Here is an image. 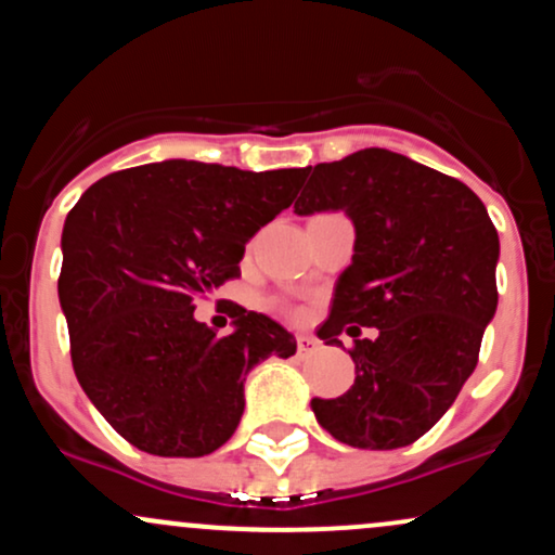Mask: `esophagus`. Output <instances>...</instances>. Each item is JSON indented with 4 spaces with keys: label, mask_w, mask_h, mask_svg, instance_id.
<instances>
[{
    "label": "esophagus",
    "mask_w": 555,
    "mask_h": 555,
    "mask_svg": "<svg viewBox=\"0 0 555 555\" xmlns=\"http://www.w3.org/2000/svg\"><path fill=\"white\" fill-rule=\"evenodd\" d=\"M315 350H319V339L310 337V334H297V352L300 356H310Z\"/></svg>",
    "instance_id": "obj_1"
}]
</instances>
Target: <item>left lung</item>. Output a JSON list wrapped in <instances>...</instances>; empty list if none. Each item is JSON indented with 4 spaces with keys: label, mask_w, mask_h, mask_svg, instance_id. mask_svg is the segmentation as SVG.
<instances>
[{
    "label": "left lung",
    "mask_w": 555,
    "mask_h": 555,
    "mask_svg": "<svg viewBox=\"0 0 555 555\" xmlns=\"http://www.w3.org/2000/svg\"><path fill=\"white\" fill-rule=\"evenodd\" d=\"M297 216L345 210L356 227L352 263L339 273L326 345L356 337V382L334 400H310L334 440L405 448L426 435L477 369L498 308V231L459 179L389 150H361L308 168ZM374 325V340H358Z\"/></svg>",
    "instance_id": "obj_1"
}]
</instances>
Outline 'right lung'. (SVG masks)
Here are the masks:
<instances>
[{
	"label": "right lung",
	"instance_id": "obj_1",
	"mask_svg": "<svg viewBox=\"0 0 555 555\" xmlns=\"http://www.w3.org/2000/svg\"><path fill=\"white\" fill-rule=\"evenodd\" d=\"M306 168L253 170L163 160L91 184L63 227L57 295L78 385L133 448L199 459L234 435L245 376L295 337L234 310L216 337L194 300L240 276L255 231L289 208Z\"/></svg>",
	"mask_w": 555,
	"mask_h": 555
}]
</instances>
